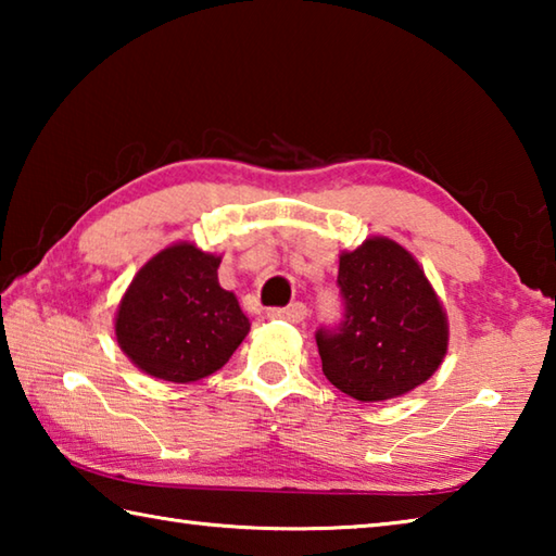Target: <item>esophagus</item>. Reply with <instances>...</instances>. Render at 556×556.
Segmentation results:
<instances>
[{
    "label": "esophagus",
    "instance_id": "esophagus-1",
    "mask_svg": "<svg viewBox=\"0 0 556 556\" xmlns=\"http://www.w3.org/2000/svg\"><path fill=\"white\" fill-rule=\"evenodd\" d=\"M269 318H281V321L289 324H301L306 318V306L304 304H289L285 308H269Z\"/></svg>",
    "mask_w": 556,
    "mask_h": 556
}]
</instances>
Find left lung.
I'll return each instance as SVG.
<instances>
[{"label": "left lung", "mask_w": 556, "mask_h": 556, "mask_svg": "<svg viewBox=\"0 0 556 556\" xmlns=\"http://www.w3.org/2000/svg\"><path fill=\"white\" fill-rule=\"evenodd\" d=\"M338 287L343 321L316 333L328 382L357 402H382L439 370L448 351V318L409 250L378 235L343 250Z\"/></svg>", "instance_id": "8db88e82"}]
</instances>
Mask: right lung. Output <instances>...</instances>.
I'll return each mask as SVG.
<instances>
[{
	"instance_id": "add662e5",
	"label": "right lung",
	"mask_w": 556,
	"mask_h": 556,
	"mask_svg": "<svg viewBox=\"0 0 556 556\" xmlns=\"http://www.w3.org/2000/svg\"><path fill=\"white\" fill-rule=\"evenodd\" d=\"M220 255L174 242L137 271L122 296L115 336L131 363L166 382L220 370L250 331L238 296L218 281Z\"/></svg>"
}]
</instances>
